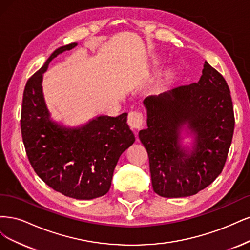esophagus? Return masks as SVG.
Masks as SVG:
<instances>
[{"label":"esophagus","mask_w":250,"mask_h":250,"mask_svg":"<svg viewBox=\"0 0 250 250\" xmlns=\"http://www.w3.org/2000/svg\"><path fill=\"white\" fill-rule=\"evenodd\" d=\"M127 124L133 130H139L143 125V115L138 111H131L127 116Z\"/></svg>","instance_id":"34e87169"}]
</instances>
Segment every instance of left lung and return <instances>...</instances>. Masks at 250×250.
<instances>
[{
  "label": "left lung",
  "instance_id": "1",
  "mask_svg": "<svg viewBox=\"0 0 250 250\" xmlns=\"http://www.w3.org/2000/svg\"><path fill=\"white\" fill-rule=\"evenodd\" d=\"M147 128L139 132L154 191L162 197L194 195L212 184L224 167L235 128L232 101L225 79L205 62L197 83L183 85L143 101ZM196 134L192 154L179 146L185 124Z\"/></svg>",
  "mask_w": 250,
  "mask_h": 250
}]
</instances>
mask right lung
<instances>
[{"label":"right lung","instance_id":"1","mask_svg":"<svg viewBox=\"0 0 250 250\" xmlns=\"http://www.w3.org/2000/svg\"><path fill=\"white\" fill-rule=\"evenodd\" d=\"M76 45L59 47L29 78L22 95L21 131L29 162L47 186L68 197L92 199L107 194L117 161L135 136L126 124L127 113L101 115L77 127L50 120L42 74L55 57Z\"/></svg>","mask_w":250,"mask_h":250}]
</instances>
